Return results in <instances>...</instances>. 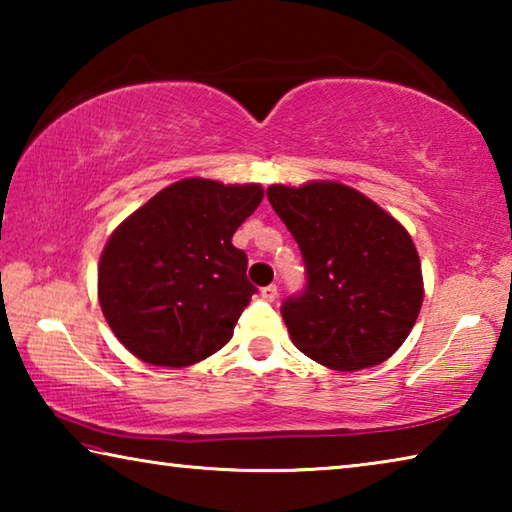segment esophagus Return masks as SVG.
Here are the masks:
<instances>
[{
    "label": "esophagus",
    "mask_w": 512,
    "mask_h": 512,
    "mask_svg": "<svg viewBox=\"0 0 512 512\" xmlns=\"http://www.w3.org/2000/svg\"><path fill=\"white\" fill-rule=\"evenodd\" d=\"M262 298L266 302H273L277 298V287H275V284H268V287L262 289Z\"/></svg>",
    "instance_id": "1"
}]
</instances>
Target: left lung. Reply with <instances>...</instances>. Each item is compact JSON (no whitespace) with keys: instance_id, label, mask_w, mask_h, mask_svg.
I'll return each instance as SVG.
<instances>
[{"instance_id":"8db88e82","label":"left lung","mask_w":512,"mask_h":512,"mask_svg":"<svg viewBox=\"0 0 512 512\" xmlns=\"http://www.w3.org/2000/svg\"><path fill=\"white\" fill-rule=\"evenodd\" d=\"M266 196L307 268L305 293L282 305L293 345L339 372L391 359L424 300L418 248L404 225L336 180L271 185Z\"/></svg>"}]
</instances>
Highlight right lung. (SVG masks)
Returning <instances> with one entry per match:
<instances>
[{"mask_svg": "<svg viewBox=\"0 0 512 512\" xmlns=\"http://www.w3.org/2000/svg\"><path fill=\"white\" fill-rule=\"evenodd\" d=\"M257 183L183 178L126 216L99 259V305L119 343L185 368L232 339L255 287L232 235L262 203Z\"/></svg>", "mask_w": 512, "mask_h": 512, "instance_id": "1", "label": "right lung"}]
</instances>
